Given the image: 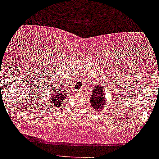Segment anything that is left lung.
<instances>
[{
  "label": "left lung",
  "mask_w": 159,
  "mask_h": 159,
  "mask_svg": "<svg viewBox=\"0 0 159 159\" xmlns=\"http://www.w3.org/2000/svg\"><path fill=\"white\" fill-rule=\"evenodd\" d=\"M106 98L104 97V92L103 86L100 85L96 86L93 89L92 94V97L90 98V103L91 106L95 110L99 111L103 109L105 104Z\"/></svg>",
  "instance_id": "8db88e82"
}]
</instances>
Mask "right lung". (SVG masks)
Listing matches in <instances>:
<instances>
[{"mask_svg":"<svg viewBox=\"0 0 159 159\" xmlns=\"http://www.w3.org/2000/svg\"><path fill=\"white\" fill-rule=\"evenodd\" d=\"M54 93L53 95L50 98V103H52L53 107H59V106H61L63 103L65 98L67 96V93H61L60 92V90L59 91H56V89L53 90Z\"/></svg>","mask_w":159,"mask_h":159,"instance_id":"1","label":"right lung"}]
</instances>
